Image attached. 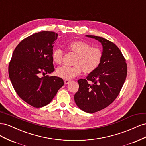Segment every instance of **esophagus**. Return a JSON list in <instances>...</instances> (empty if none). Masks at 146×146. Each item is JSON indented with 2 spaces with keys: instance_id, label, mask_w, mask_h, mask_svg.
Returning a JSON list of instances; mask_svg holds the SVG:
<instances>
[{
  "instance_id": "34e87169",
  "label": "esophagus",
  "mask_w": 146,
  "mask_h": 146,
  "mask_svg": "<svg viewBox=\"0 0 146 146\" xmlns=\"http://www.w3.org/2000/svg\"><path fill=\"white\" fill-rule=\"evenodd\" d=\"M64 82V84H66H66H68L70 82V80H68V79H65Z\"/></svg>"
}]
</instances>
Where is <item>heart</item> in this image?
Returning <instances> with one entry per match:
<instances>
[{
    "label": "heart",
    "mask_w": 146,
    "mask_h": 146,
    "mask_svg": "<svg viewBox=\"0 0 146 146\" xmlns=\"http://www.w3.org/2000/svg\"><path fill=\"white\" fill-rule=\"evenodd\" d=\"M68 47L77 55L72 66H62L56 69L57 76L64 79H71L80 74L82 70L85 73H91L99 68L103 57L100 48L91 47L88 43L75 41L70 42ZM63 51L56 48L53 51L52 58L57 64L62 62Z\"/></svg>",
    "instance_id": "b5f03b06"
}]
</instances>
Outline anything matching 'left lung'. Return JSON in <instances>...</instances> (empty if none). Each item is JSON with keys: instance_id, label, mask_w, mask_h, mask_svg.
Masks as SVG:
<instances>
[{"instance_id": "obj_1", "label": "left lung", "mask_w": 146, "mask_h": 146, "mask_svg": "<svg viewBox=\"0 0 146 146\" xmlns=\"http://www.w3.org/2000/svg\"><path fill=\"white\" fill-rule=\"evenodd\" d=\"M101 43L103 57L99 68L79 79V88L74 95L78 107L88 113H94L111 104L120 92L127 74L125 60L114 44L104 38L86 35Z\"/></svg>"}]
</instances>
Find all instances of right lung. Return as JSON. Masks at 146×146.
Instances as JSON below:
<instances>
[{
    "instance_id": "obj_1",
    "label": "right lung",
    "mask_w": 146,
    "mask_h": 146,
    "mask_svg": "<svg viewBox=\"0 0 146 146\" xmlns=\"http://www.w3.org/2000/svg\"><path fill=\"white\" fill-rule=\"evenodd\" d=\"M57 37L54 32L34 33L20 42L13 53L8 66L12 85L17 95L34 107L49 104L64 85L60 77H41L54 71L52 53Z\"/></svg>"
}]
</instances>
